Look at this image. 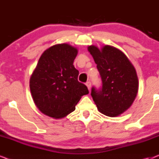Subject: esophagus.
<instances>
[{
	"label": "esophagus",
	"instance_id": "34e87169",
	"mask_svg": "<svg viewBox=\"0 0 159 159\" xmlns=\"http://www.w3.org/2000/svg\"><path fill=\"white\" fill-rule=\"evenodd\" d=\"M86 86L88 87L89 91H90V89H91V82H86Z\"/></svg>",
	"mask_w": 159,
	"mask_h": 159
}]
</instances>
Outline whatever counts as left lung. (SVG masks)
<instances>
[{
	"instance_id": "8db88e82",
	"label": "left lung",
	"mask_w": 159,
	"mask_h": 159,
	"mask_svg": "<svg viewBox=\"0 0 159 159\" xmlns=\"http://www.w3.org/2000/svg\"><path fill=\"white\" fill-rule=\"evenodd\" d=\"M101 75L102 88H92L91 95L98 111L106 116H118L132 106L138 91L136 70L125 53L116 48L88 47Z\"/></svg>"
}]
</instances>
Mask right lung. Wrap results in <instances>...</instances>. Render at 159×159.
Wrapping results in <instances>:
<instances>
[{"mask_svg": "<svg viewBox=\"0 0 159 159\" xmlns=\"http://www.w3.org/2000/svg\"><path fill=\"white\" fill-rule=\"evenodd\" d=\"M78 50L67 43L56 44L43 52L30 80L32 99L43 114L61 119L75 110L82 95L89 93L78 81L73 63Z\"/></svg>", "mask_w": 159, "mask_h": 159, "instance_id": "obj_1", "label": "right lung"}]
</instances>
